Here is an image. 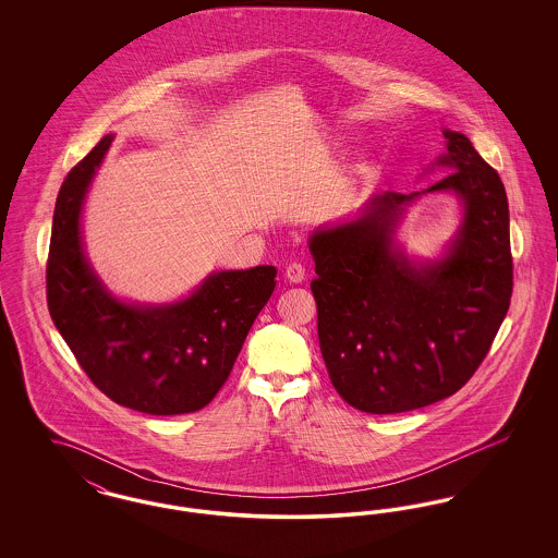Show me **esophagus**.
I'll return each instance as SVG.
<instances>
[{
    "instance_id": "34e87169",
    "label": "esophagus",
    "mask_w": 558,
    "mask_h": 558,
    "mask_svg": "<svg viewBox=\"0 0 558 558\" xmlns=\"http://www.w3.org/2000/svg\"><path fill=\"white\" fill-rule=\"evenodd\" d=\"M284 276H287V280H289L291 284H301V282L305 280V266L299 264V262H292V264L287 266Z\"/></svg>"
}]
</instances>
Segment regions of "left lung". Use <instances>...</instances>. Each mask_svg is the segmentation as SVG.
Segmentation results:
<instances>
[{
    "instance_id": "obj_1",
    "label": "left lung",
    "mask_w": 558,
    "mask_h": 558,
    "mask_svg": "<svg viewBox=\"0 0 558 558\" xmlns=\"http://www.w3.org/2000/svg\"><path fill=\"white\" fill-rule=\"evenodd\" d=\"M444 135L439 165L451 173L426 192L453 190L464 203L446 259L414 267L391 246L401 207L421 192L374 196L362 217L310 240L326 371L339 396L368 414L410 412L462 389L510 305L505 184L466 135Z\"/></svg>"
}]
</instances>
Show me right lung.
I'll return each mask as SVG.
<instances>
[{"instance_id":"obj_1","label":"right lung","mask_w":558,"mask_h":558,"mask_svg":"<svg viewBox=\"0 0 558 558\" xmlns=\"http://www.w3.org/2000/svg\"><path fill=\"white\" fill-rule=\"evenodd\" d=\"M112 135L69 171L53 209L46 294L53 324L89 380L119 405L153 416L205 408L228 380L274 287L276 267L213 274L190 299L125 305L87 266L80 236L85 190Z\"/></svg>"}]
</instances>
